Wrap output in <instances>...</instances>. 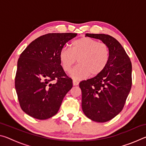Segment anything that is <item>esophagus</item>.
<instances>
[{
    "label": "esophagus",
    "instance_id": "esophagus-1",
    "mask_svg": "<svg viewBox=\"0 0 146 146\" xmlns=\"http://www.w3.org/2000/svg\"><path fill=\"white\" fill-rule=\"evenodd\" d=\"M78 84H79V82H78L77 80H73V86H78Z\"/></svg>",
    "mask_w": 146,
    "mask_h": 146
}]
</instances>
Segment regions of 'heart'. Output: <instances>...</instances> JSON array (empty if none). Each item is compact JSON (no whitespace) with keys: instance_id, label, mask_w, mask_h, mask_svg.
Returning <instances> with one entry per match:
<instances>
[{"instance_id":"1","label":"heart","mask_w":146,"mask_h":146,"mask_svg":"<svg viewBox=\"0 0 146 146\" xmlns=\"http://www.w3.org/2000/svg\"><path fill=\"white\" fill-rule=\"evenodd\" d=\"M63 70L69 72L76 62L78 64L70 72L74 79H83L91 75L95 76L102 72L110 59V47L95 39L82 37L73 41L70 49L63 48L59 53Z\"/></svg>"}]
</instances>
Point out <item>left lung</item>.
Instances as JSON below:
<instances>
[{"label":"left lung","mask_w":146,"mask_h":146,"mask_svg":"<svg viewBox=\"0 0 146 146\" xmlns=\"http://www.w3.org/2000/svg\"><path fill=\"white\" fill-rule=\"evenodd\" d=\"M100 39L110 49L108 66L100 75L82 81L83 112L91 120L105 122L116 117L123 108L132 86L131 62L117 40L105 34L86 33Z\"/></svg>","instance_id":"1"}]
</instances>
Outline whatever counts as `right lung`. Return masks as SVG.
Segmentation results:
<instances>
[{
	"label": "right lung",
	"instance_id": "right-lung-1",
	"mask_svg": "<svg viewBox=\"0 0 146 146\" xmlns=\"http://www.w3.org/2000/svg\"><path fill=\"white\" fill-rule=\"evenodd\" d=\"M77 33H48L36 38L21 54L15 86L20 106L26 114L45 120L57 113L73 86L60 65L59 53Z\"/></svg>",
	"mask_w": 146,
	"mask_h": 146
}]
</instances>
